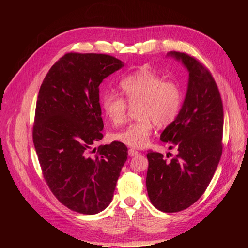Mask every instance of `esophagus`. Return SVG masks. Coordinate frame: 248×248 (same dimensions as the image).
<instances>
[{"label": "esophagus", "mask_w": 248, "mask_h": 248, "mask_svg": "<svg viewBox=\"0 0 248 248\" xmlns=\"http://www.w3.org/2000/svg\"><path fill=\"white\" fill-rule=\"evenodd\" d=\"M140 155L139 151H136L134 149H129V155L130 156H134V155Z\"/></svg>", "instance_id": "1"}]
</instances>
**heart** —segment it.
<instances>
[{
  "label": "heart",
  "mask_w": 248,
  "mask_h": 248,
  "mask_svg": "<svg viewBox=\"0 0 248 248\" xmlns=\"http://www.w3.org/2000/svg\"><path fill=\"white\" fill-rule=\"evenodd\" d=\"M121 96L104 93L100 105L107 118L114 124L123 123L129 103L138 105L140 118L124 130L113 134V139L133 148H141L148 143L154 123L159 128L172 124L180 113L183 93L179 84L164 81L161 76L149 69H140L124 77L119 83Z\"/></svg>",
  "instance_id": "obj_1"
}]
</instances>
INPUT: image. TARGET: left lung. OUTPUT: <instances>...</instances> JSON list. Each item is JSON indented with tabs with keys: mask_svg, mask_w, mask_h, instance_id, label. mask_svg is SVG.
<instances>
[{
	"mask_svg": "<svg viewBox=\"0 0 248 248\" xmlns=\"http://www.w3.org/2000/svg\"><path fill=\"white\" fill-rule=\"evenodd\" d=\"M188 71L187 91L180 113L161 134V140L178 154L166 161L149 151L146 186L151 203L160 211L179 212L202 197L222 155L223 103L209 70L193 56L170 52Z\"/></svg>",
	"mask_w": 248,
	"mask_h": 248,
	"instance_id": "left-lung-1",
	"label": "left lung"
}]
</instances>
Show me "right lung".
Masks as SVG:
<instances>
[{"mask_svg":"<svg viewBox=\"0 0 248 248\" xmlns=\"http://www.w3.org/2000/svg\"><path fill=\"white\" fill-rule=\"evenodd\" d=\"M123 67L108 54L67 53L40 86L33 128L36 154L51 192L72 211H103L127 161L128 148L120 141L93 148L103 138L99 85Z\"/></svg>","mask_w":248,"mask_h":248,"instance_id":"right-lung-1","label":"right lung"}]
</instances>
